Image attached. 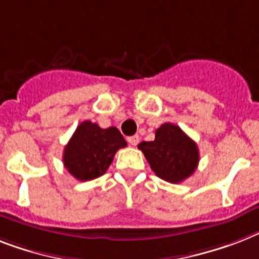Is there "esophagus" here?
<instances>
[{"instance_id": "1", "label": "esophagus", "mask_w": 259, "mask_h": 259, "mask_svg": "<svg viewBox=\"0 0 259 259\" xmlns=\"http://www.w3.org/2000/svg\"><path fill=\"white\" fill-rule=\"evenodd\" d=\"M127 142H129L132 146H136V145H138V142H140V137L138 136L129 137V138H127Z\"/></svg>"}]
</instances>
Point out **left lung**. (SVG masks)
<instances>
[{"mask_svg": "<svg viewBox=\"0 0 259 259\" xmlns=\"http://www.w3.org/2000/svg\"><path fill=\"white\" fill-rule=\"evenodd\" d=\"M155 176L180 184L194 173L199 161L198 146L180 126L163 123L155 130L154 141L138 145Z\"/></svg>", "mask_w": 259, "mask_h": 259, "instance_id": "8db88e82", "label": "left lung"}]
</instances>
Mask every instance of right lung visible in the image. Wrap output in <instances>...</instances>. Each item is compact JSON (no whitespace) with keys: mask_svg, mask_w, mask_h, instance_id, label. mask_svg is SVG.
I'll return each mask as SVG.
<instances>
[{"mask_svg":"<svg viewBox=\"0 0 259 259\" xmlns=\"http://www.w3.org/2000/svg\"><path fill=\"white\" fill-rule=\"evenodd\" d=\"M125 146V138L117 127L102 129L83 121L65 146L64 166L78 181H92L106 173L117 150Z\"/></svg>","mask_w":259,"mask_h":259,"instance_id":"add662e5","label":"right lung"}]
</instances>
